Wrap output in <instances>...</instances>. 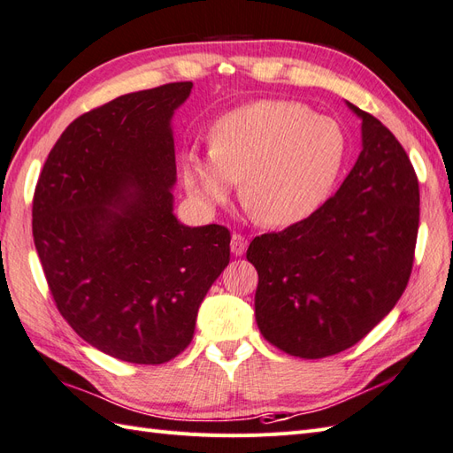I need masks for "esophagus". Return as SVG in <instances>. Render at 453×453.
Masks as SVG:
<instances>
[{
    "instance_id": "1",
    "label": "esophagus",
    "mask_w": 453,
    "mask_h": 453,
    "mask_svg": "<svg viewBox=\"0 0 453 453\" xmlns=\"http://www.w3.org/2000/svg\"><path fill=\"white\" fill-rule=\"evenodd\" d=\"M246 248H248V238L242 234H233V240H230V251L238 257V256H244Z\"/></svg>"
}]
</instances>
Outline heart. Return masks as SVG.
I'll use <instances>...</instances> for the list:
<instances>
[{
	"label": "heart",
	"instance_id": "heart-1",
	"mask_svg": "<svg viewBox=\"0 0 453 453\" xmlns=\"http://www.w3.org/2000/svg\"><path fill=\"white\" fill-rule=\"evenodd\" d=\"M346 132L297 102L261 99L220 117L211 148L182 156L186 190L203 207L240 197L265 226H290L325 203L344 167Z\"/></svg>",
	"mask_w": 453,
	"mask_h": 453
}]
</instances>
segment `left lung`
Wrapping results in <instances>:
<instances>
[{"instance_id": "1", "label": "left lung", "mask_w": 453, "mask_h": 453, "mask_svg": "<svg viewBox=\"0 0 453 453\" xmlns=\"http://www.w3.org/2000/svg\"><path fill=\"white\" fill-rule=\"evenodd\" d=\"M361 119L363 150L338 192L313 215L251 240L256 321L286 354L321 359L369 334L398 303L413 269L418 180L402 143Z\"/></svg>"}]
</instances>
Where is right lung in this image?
<instances>
[{
  "instance_id": "1",
  "label": "right lung",
  "mask_w": 453,
  "mask_h": 453,
  "mask_svg": "<svg viewBox=\"0 0 453 453\" xmlns=\"http://www.w3.org/2000/svg\"><path fill=\"white\" fill-rule=\"evenodd\" d=\"M192 92L173 82L120 96L65 128L32 200V236L59 313L120 361L184 351L207 290L230 261L226 226L173 213L171 117Z\"/></svg>"
}]
</instances>
